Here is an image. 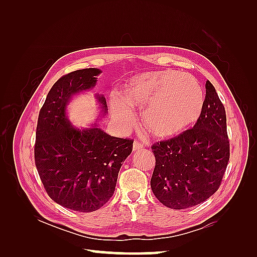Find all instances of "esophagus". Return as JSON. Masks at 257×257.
I'll use <instances>...</instances> for the list:
<instances>
[{"instance_id": "obj_1", "label": "esophagus", "mask_w": 257, "mask_h": 257, "mask_svg": "<svg viewBox=\"0 0 257 257\" xmlns=\"http://www.w3.org/2000/svg\"><path fill=\"white\" fill-rule=\"evenodd\" d=\"M144 148V145L139 142H134L133 144V151H138Z\"/></svg>"}]
</instances>
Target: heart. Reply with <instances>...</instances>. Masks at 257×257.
Segmentation results:
<instances>
[{
  "instance_id": "heart-1",
  "label": "heart",
  "mask_w": 257,
  "mask_h": 257,
  "mask_svg": "<svg viewBox=\"0 0 257 257\" xmlns=\"http://www.w3.org/2000/svg\"><path fill=\"white\" fill-rule=\"evenodd\" d=\"M143 121L148 133L159 139H168L182 134L200 116L204 93L198 82L185 73L165 69L135 75L113 96L111 114L123 130L135 124L132 108H142Z\"/></svg>"
}]
</instances>
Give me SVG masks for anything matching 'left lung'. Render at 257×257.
<instances>
[{
  "label": "left lung",
  "instance_id": "1",
  "mask_svg": "<svg viewBox=\"0 0 257 257\" xmlns=\"http://www.w3.org/2000/svg\"><path fill=\"white\" fill-rule=\"evenodd\" d=\"M152 192L172 209L194 207L219 189L229 161L226 113L209 80L199 119L193 128L152 146Z\"/></svg>",
  "mask_w": 257,
  "mask_h": 257
}]
</instances>
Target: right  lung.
Returning <instances> with one entry per match:
<instances>
[{
    "label": "right lung",
    "instance_id": "1",
    "mask_svg": "<svg viewBox=\"0 0 257 257\" xmlns=\"http://www.w3.org/2000/svg\"><path fill=\"white\" fill-rule=\"evenodd\" d=\"M100 73L84 68L61 77L46 97L36 127L35 165L46 192L57 204L79 212L95 211L110 199L133 150V141L108 135L98 123L78 128L67 118L72 97L94 88ZM95 97L104 116L106 99Z\"/></svg>",
    "mask_w": 257,
    "mask_h": 257
}]
</instances>
